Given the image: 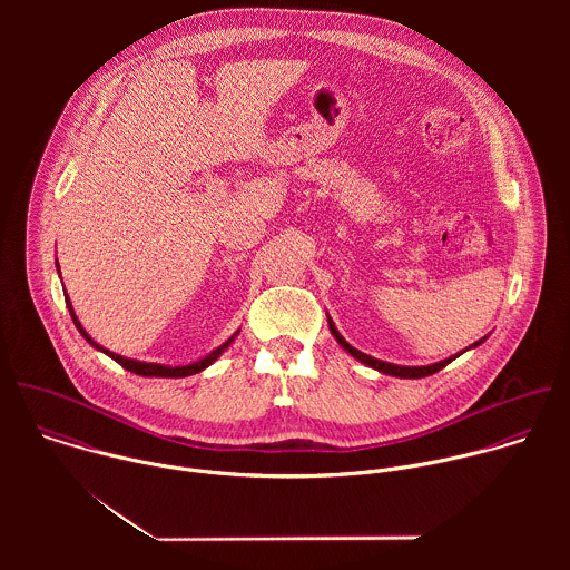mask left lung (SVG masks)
<instances>
[{
  "instance_id": "8db88e82",
  "label": "left lung",
  "mask_w": 570,
  "mask_h": 570,
  "mask_svg": "<svg viewBox=\"0 0 570 570\" xmlns=\"http://www.w3.org/2000/svg\"><path fill=\"white\" fill-rule=\"evenodd\" d=\"M330 330H332V334L336 336V341L341 343V347H345L354 358H358L361 363H365V365H370V367H374V370H379V372H383V374H392V376H401V379H422V376L435 374V372H440L442 367H446V365L455 358V356H453V358L440 361V363H435V365H426V367H401V365H392V363H383V361H379V358H372V356L358 352L356 347H352V345L338 334V330H336V324L332 322V317H330ZM480 343H482V341L473 343L471 347H475V345H480Z\"/></svg>"
}]
</instances>
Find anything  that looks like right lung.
I'll return each instance as SVG.
<instances>
[{
	"label": "right lung",
	"instance_id": "add662e5",
	"mask_svg": "<svg viewBox=\"0 0 570 570\" xmlns=\"http://www.w3.org/2000/svg\"><path fill=\"white\" fill-rule=\"evenodd\" d=\"M65 302H67V308H69V315H71V320H73V324H76V330L83 334V338L92 345V347H97V350H101L104 354H108L112 361H117L121 367H126L128 372H135V374H139V376H167V379H180V376H191V374H198V372H203L205 367H209L227 347H229V343L236 338V334L229 338V341H225L218 350H214L209 356H205V358H200V361H196V363H191V365H183V367H169V365H157V363H141V361H132V358H124V356H119V354H112V352H108V350H104L101 345H97L88 334H86V330L80 327V322H78V317L73 315V308H71V302H69V297H65Z\"/></svg>",
	"mask_w": 570,
	"mask_h": 570
}]
</instances>
